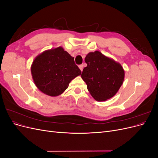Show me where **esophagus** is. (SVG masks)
Wrapping results in <instances>:
<instances>
[{"instance_id": "1", "label": "esophagus", "mask_w": 158, "mask_h": 158, "mask_svg": "<svg viewBox=\"0 0 158 158\" xmlns=\"http://www.w3.org/2000/svg\"><path fill=\"white\" fill-rule=\"evenodd\" d=\"M78 67H79V69H80V70H81V71H82V70H83V65H82V64H80V65H79V66H78Z\"/></svg>"}]
</instances>
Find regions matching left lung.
<instances>
[{
    "mask_svg": "<svg viewBox=\"0 0 158 158\" xmlns=\"http://www.w3.org/2000/svg\"><path fill=\"white\" fill-rule=\"evenodd\" d=\"M85 62L87 66L83 69L81 77L91 95L98 102L113 97L125 78V71L121 64L98 51L89 52Z\"/></svg>",
    "mask_w": 158,
    "mask_h": 158,
    "instance_id": "8db88e82",
    "label": "left lung"
}]
</instances>
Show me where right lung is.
I'll list each match as a JSON object with an SVG mask.
<instances>
[{"instance_id": "obj_1", "label": "right lung", "mask_w": 158, "mask_h": 158, "mask_svg": "<svg viewBox=\"0 0 158 158\" xmlns=\"http://www.w3.org/2000/svg\"><path fill=\"white\" fill-rule=\"evenodd\" d=\"M31 73L37 88L44 94L55 97L63 94L71 80L82 72L75 64L74 57L59 47L37 56Z\"/></svg>"}]
</instances>
